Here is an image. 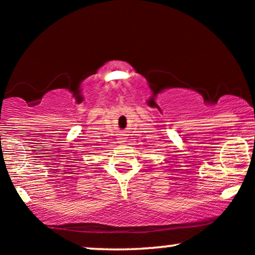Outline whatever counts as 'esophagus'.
<instances>
[{"label":"esophagus","instance_id":"esophagus-1","mask_svg":"<svg viewBox=\"0 0 255 255\" xmlns=\"http://www.w3.org/2000/svg\"><path fill=\"white\" fill-rule=\"evenodd\" d=\"M120 135H125V134H120ZM119 142H125V139L124 137H118Z\"/></svg>","mask_w":255,"mask_h":255}]
</instances>
